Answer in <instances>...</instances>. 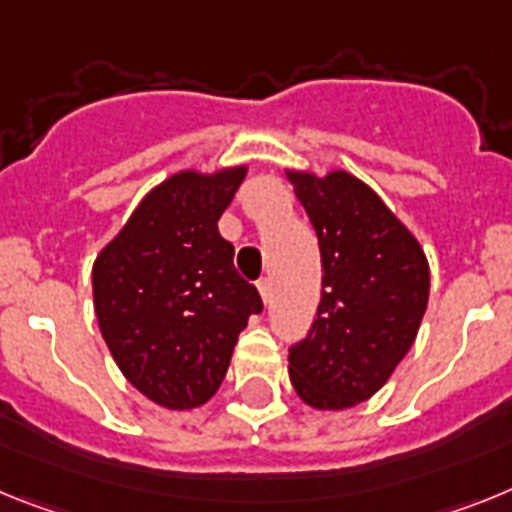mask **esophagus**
Instances as JSON below:
<instances>
[{"mask_svg": "<svg viewBox=\"0 0 512 512\" xmlns=\"http://www.w3.org/2000/svg\"><path fill=\"white\" fill-rule=\"evenodd\" d=\"M257 291H260V299H262V304L268 306V304H270V299H273V286H270V281H268V278H262V281L257 283Z\"/></svg>", "mask_w": 512, "mask_h": 512, "instance_id": "34e87169", "label": "esophagus"}]
</instances>
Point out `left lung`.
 I'll list each match as a JSON object with an SVG mask.
<instances>
[{
	"instance_id": "left-lung-1",
	"label": "left lung",
	"mask_w": 512,
	"mask_h": 512,
	"mask_svg": "<svg viewBox=\"0 0 512 512\" xmlns=\"http://www.w3.org/2000/svg\"><path fill=\"white\" fill-rule=\"evenodd\" d=\"M283 172L322 255V299L306 340L288 353L291 384L314 410H350L410 353L428 309V257L379 193L350 172Z\"/></svg>"
}]
</instances>
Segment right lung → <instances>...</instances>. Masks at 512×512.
<instances>
[{
  "mask_svg": "<svg viewBox=\"0 0 512 512\" xmlns=\"http://www.w3.org/2000/svg\"><path fill=\"white\" fill-rule=\"evenodd\" d=\"M247 164L180 170L141 198L92 265V301L115 366L164 410H195L219 391L239 332L262 309L234 270L219 219Z\"/></svg>",
  "mask_w": 512,
  "mask_h": 512,
  "instance_id": "add662e5",
  "label": "right lung"
}]
</instances>
